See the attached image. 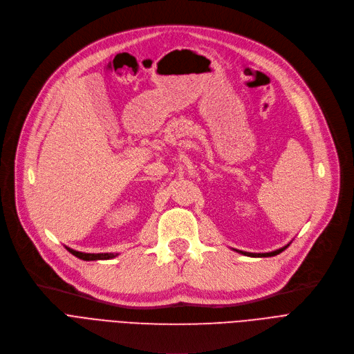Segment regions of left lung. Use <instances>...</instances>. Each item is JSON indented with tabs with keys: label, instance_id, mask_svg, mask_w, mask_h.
Listing matches in <instances>:
<instances>
[{
	"label": "left lung",
	"instance_id": "8db88e82",
	"mask_svg": "<svg viewBox=\"0 0 354 354\" xmlns=\"http://www.w3.org/2000/svg\"><path fill=\"white\" fill-rule=\"evenodd\" d=\"M290 245H287V246H283V248H281V249H278V250H274V252H268V254H250V252H242V250H236V252H241V254H243V255H246V257H254V258H266V257H275V255H278V254H281L282 250H285L287 249Z\"/></svg>",
	"mask_w": 354,
	"mask_h": 354
}]
</instances>
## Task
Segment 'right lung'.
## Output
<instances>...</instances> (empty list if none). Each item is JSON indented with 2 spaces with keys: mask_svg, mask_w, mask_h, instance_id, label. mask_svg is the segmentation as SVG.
<instances>
[{
  "mask_svg": "<svg viewBox=\"0 0 354 354\" xmlns=\"http://www.w3.org/2000/svg\"><path fill=\"white\" fill-rule=\"evenodd\" d=\"M67 250L73 254L75 257L83 259V261H97V259H112L116 257V254H83V252L73 250L71 248H67Z\"/></svg>",
  "mask_w": 354,
  "mask_h": 354,
  "instance_id": "obj_1",
  "label": "right lung"
}]
</instances>
